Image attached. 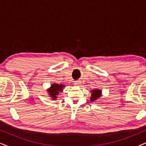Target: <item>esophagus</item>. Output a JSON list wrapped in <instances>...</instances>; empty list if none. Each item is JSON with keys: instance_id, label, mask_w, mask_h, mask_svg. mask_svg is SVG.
Masks as SVG:
<instances>
[{"instance_id": "34e87169", "label": "esophagus", "mask_w": 146, "mask_h": 146, "mask_svg": "<svg viewBox=\"0 0 146 146\" xmlns=\"http://www.w3.org/2000/svg\"><path fill=\"white\" fill-rule=\"evenodd\" d=\"M75 85H80V82L78 81H77V82H75Z\"/></svg>"}]
</instances>
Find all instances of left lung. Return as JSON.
<instances>
[{"mask_svg": "<svg viewBox=\"0 0 146 146\" xmlns=\"http://www.w3.org/2000/svg\"><path fill=\"white\" fill-rule=\"evenodd\" d=\"M92 92V97L90 98V100L92 102L96 100L101 95V91L99 90H93Z\"/></svg>", "mask_w": 146, "mask_h": 146, "instance_id": "left-lung-1", "label": "left lung"}]
</instances>
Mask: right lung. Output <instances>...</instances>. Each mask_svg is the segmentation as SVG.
<instances>
[{
	"mask_svg": "<svg viewBox=\"0 0 146 146\" xmlns=\"http://www.w3.org/2000/svg\"><path fill=\"white\" fill-rule=\"evenodd\" d=\"M64 87L62 84H53L51 86L48 92L49 95L54 100L56 98V96L58 94L60 91H62V88Z\"/></svg>",
	"mask_w": 146,
	"mask_h": 146,
	"instance_id": "add662e5",
	"label": "right lung"
}]
</instances>
